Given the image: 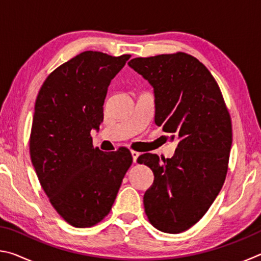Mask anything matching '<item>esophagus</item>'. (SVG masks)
<instances>
[{"label":"esophagus","instance_id":"obj_1","mask_svg":"<svg viewBox=\"0 0 261 261\" xmlns=\"http://www.w3.org/2000/svg\"><path fill=\"white\" fill-rule=\"evenodd\" d=\"M131 155H132V160H134V162L136 163L137 159H138V156H139V153L136 151H131Z\"/></svg>","mask_w":261,"mask_h":261}]
</instances>
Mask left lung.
Here are the masks:
<instances>
[{
  "label": "left lung",
  "instance_id": "left-lung-1",
  "mask_svg": "<svg viewBox=\"0 0 261 261\" xmlns=\"http://www.w3.org/2000/svg\"><path fill=\"white\" fill-rule=\"evenodd\" d=\"M127 64L154 88L155 124L178 140L171 159L145 153L137 160L154 174L145 213L159 230L185 231L205 215L226 179L230 115L218 83L196 57L178 51Z\"/></svg>",
  "mask_w": 261,
  "mask_h": 261
}]
</instances>
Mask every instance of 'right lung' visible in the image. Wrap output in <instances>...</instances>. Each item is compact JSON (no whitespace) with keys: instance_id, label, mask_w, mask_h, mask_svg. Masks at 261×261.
Returning a JSON list of instances; mask_svg holds the SVG:
<instances>
[{"instance_id":"1","label":"right lung","mask_w":261,"mask_h":261,"mask_svg":"<svg viewBox=\"0 0 261 261\" xmlns=\"http://www.w3.org/2000/svg\"><path fill=\"white\" fill-rule=\"evenodd\" d=\"M131 55L81 53L55 69L35 100L30 155L50 204L69 224L92 227L112 210L132 163L125 147H93L112 79Z\"/></svg>"}]
</instances>
